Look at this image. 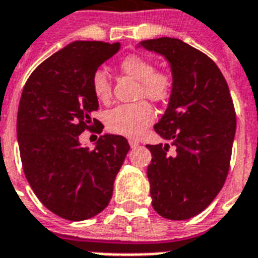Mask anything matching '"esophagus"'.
Wrapping results in <instances>:
<instances>
[{"mask_svg":"<svg viewBox=\"0 0 258 258\" xmlns=\"http://www.w3.org/2000/svg\"><path fill=\"white\" fill-rule=\"evenodd\" d=\"M128 143L131 147H137V146L139 145V141H138V139H134V138H130Z\"/></svg>","mask_w":258,"mask_h":258,"instance_id":"obj_1","label":"esophagus"}]
</instances>
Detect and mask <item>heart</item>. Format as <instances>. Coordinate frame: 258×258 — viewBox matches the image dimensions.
I'll use <instances>...</instances> for the list:
<instances>
[{"label":"heart","mask_w":258,"mask_h":258,"mask_svg":"<svg viewBox=\"0 0 258 258\" xmlns=\"http://www.w3.org/2000/svg\"><path fill=\"white\" fill-rule=\"evenodd\" d=\"M120 70L138 80L137 97L146 96L155 103L169 100L174 89V78L169 71L154 70V64L145 56L131 53L120 61ZM93 95L99 101L111 99V82L104 70H97L91 80ZM155 112L147 100L121 104L107 113L109 131L125 137H137L154 121Z\"/></svg>","instance_id":"1"}]
</instances>
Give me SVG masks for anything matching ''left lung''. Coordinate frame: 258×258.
<instances>
[{
    "label": "left lung",
    "instance_id": "left-lung-1",
    "mask_svg": "<svg viewBox=\"0 0 258 258\" xmlns=\"http://www.w3.org/2000/svg\"><path fill=\"white\" fill-rule=\"evenodd\" d=\"M170 62L174 89L155 131L167 143L147 145L153 208L167 220L204 212L224 186L236 134V111L224 75L201 50L178 38L142 41Z\"/></svg>",
    "mask_w": 258,
    "mask_h": 258
}]
</instances>
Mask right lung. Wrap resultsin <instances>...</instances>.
<instances>
[{"mask_svg":"<svg viewBox=\"0 0 258 258\" xmlns=\"http://www.w3.org/2000/svg\"><path fill=\"white\" fill-rule=\"evenodd\" d=\"M120 48L119 42L75 41L42 61L22 89L17 139L22 169L41 204L70 221L104 210L130 150L127 139L105 134L96 147H82L86 130L103 131L91 80Z\"/></svg>","mask_w":258,"mask_h":258,"instance_id":"add662e5","label":"right lung"}]
</instances>
